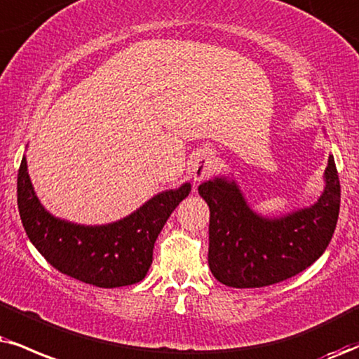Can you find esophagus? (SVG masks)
Wrapping results in <instances>:
<instances>
[{
	"label": "esophagus",
	"mask_w": 359,
	"mask_h": 359,
	"mask_svg": "<svg viewBox=\"0 0 359 359\" xmlns=\"http://www.w3.org/2000/svg\"><path fill=\"white\" fill-rule=\"evenodd\" d=\"M189 170H191L194 180H205L206 176H210V172L213 171V154L210 151L198 153V156L194 158Z\"/></svg>",
	"instance_id": "obj_1"
}]
</instances>
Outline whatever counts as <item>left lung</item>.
<instances>
[{
    "mask_svg": "<svg viewBox=\"0 0 359 359\" xmlns=\"http://www.w3.org/2000/svg\"><path fill=\"white\" fill-rule=\"evenodd\" d=\"M325 178L316 205L273 219L253 213L234 181L200 184L198 191L210 206L208 263L216 280L233 287H263L311 266L338 223L341 187L333 156Z\"/></svg>",
    "mask_w": 359,
    "mask_h": 359,
    "instance_id": "8db88e82",
    "label": "left lung"
}]
</instances>
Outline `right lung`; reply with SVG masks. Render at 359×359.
<instances>
[{
    "mask_svg": "<svg viewBox=\"0 0 359 359\" xmlns=\"http://www.w3.org/2000/svg\"><path fill=\"white\" fill-rule=\"evenodd\" d=\"M191 191L189 183L159 193L138 211L104 226H83L55 218L31 187L26 159L18 170V210L29 241L57 271L98 287L140 283L166 219Z\"/></svg>",
    "mask_w": 359,
    "mask_h": 359,
    "instance_id": "right-lung-1",
    "label": "right lung"
}]
</instances>
